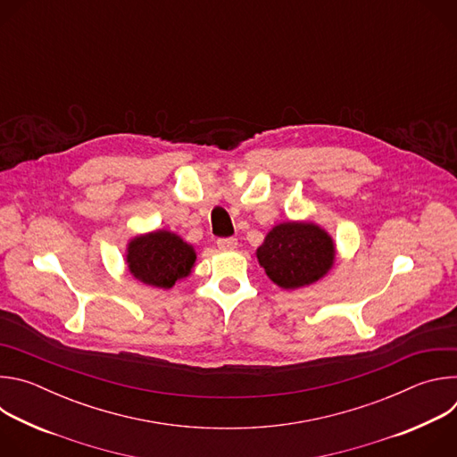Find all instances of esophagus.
<instances>
[{
    "label": "esophagus",
    "mask_w": 457,
    "mask_h": 457,
    "mask_svg": "<svg viewBox=\"0 0 457 457\" xmlns=\"http://www.w3.org/2000/svg\"><path fill=\"white\" fill-rule=\"evenodd\" d=\"M217 247L220 251H233L237 247V238L229 237V238H219L217 240Z\"/></svg>",
    "instance_id": "obj_1"
}]
</instances>
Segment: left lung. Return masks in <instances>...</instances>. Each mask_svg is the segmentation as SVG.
I'll return each mask as SVG.
<instances>
[{
    "label": "left lung",
    "mask_w": 457,
    "mask_h": 457,
    "mask_svg": "<svg viewBox=\"0 0 457 457\" xmlns=\"http://www.w3.org/2000/svg\"><path fill=\"white\" fill-rule=\"evenodd\" d=\"M256 256L277 286L296 289L316 282L329 271L335 245L331 237L314 224L286 222L270 231Z\"/></svg>",
    "instance_id": "left-lung-1"
}]
</instances>
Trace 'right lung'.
<instances>
[{"mask_svg":"<svg viewBox=\"0 0 457 457\" xmlns=\"http://www.w3.org/2000/svg\"><path fill=\"white\" fill-rule=\"evenodd\" d=\"M195 251L180 237L170 231H154L137 237L128 247V268L141 282L170 289L186 277L195 262Z\"/></svg>","mask_w":457,"mask_h":457,"instance_id":"1","label":"right lung"}]
</instances>
